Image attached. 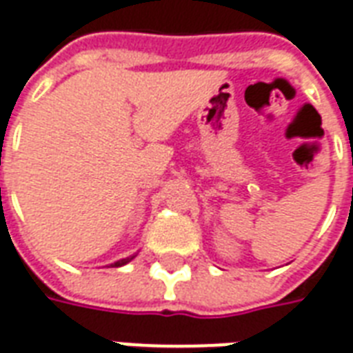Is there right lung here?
I'll use <instances>...</instances> for the list:
<instances>
[{
  "label": "right lung",
  "mask_w": 353,
  "mask_h": 353,
  "mask_svg": "<svg viewBox=\"0 0 353 353\" xmlns=\"http://www.w3.org/2000/svg\"><path fill=\"white\" fill-rule=\"evenodd\" d=\"M133 258H135V256H131V258H125V259H120V261H117V263H112V267H122V265L130 263Z\"/></svg>",
  "instance_id": "right-lung-1"
}]
</instances>
